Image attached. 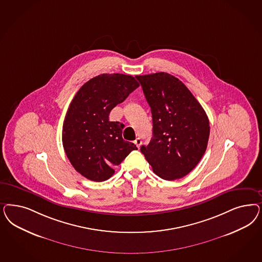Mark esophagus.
I'll return each mask as SVG.
<instances>
[{
    "instance_id": "esophagus-1",
    "label": "esophagus",
    "mask_w": 262,
    "mask_h": 262,
    "mask_svg": "<svg viewBox=\"0 0 262 262\" xmlns=\"http://www.w3.org/2000/svg\"><path fill=\"white\" fill-rule=\"evenodd\" d=\"M134 144H135L138 147H140L141 144H142V139H141V138H137L135 141H134Z\"/></svg>"
}]
</instances>
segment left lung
<instances>
[{
    "instance_id": "1",
    "label": "left lung",
    "mask_w": 262,
    "mask_h": 262,
    "mask_svg": "<svg viewBox=\"0 0 262 262\" xmlns=\"http://www.w3.org/2000/svg\"><path fill=\"white\" fill-rule=\"evenodd\" d=\"M150 106L153 137L141 151L165 180L187 176L207 147L210 126L202 105L178 78L166 72L136 76Z\"/></svg>"
}]
</instances>
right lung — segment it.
Listing matches in <instances>:
<instances>
[{
	"label": "right lung",
	"mask_w": 262,
	"mask_h": 262,
	"mask_svg": "<svg viewBox=\"0 0 262 262\" xmlns=\"http://www.w3.org/2000/svg\"><path fill=\"white\" fill-rule=\"evenodd\" d=\"M138 86L131 75L101 74L83 84L70 103L62 144L71 165L84 178L96 182L109 179L114 168L138 149L122 139L124 124L109 120L111 111Z\"/></svg>",
	"instance_id": "add662e5"
}]
</instances>
